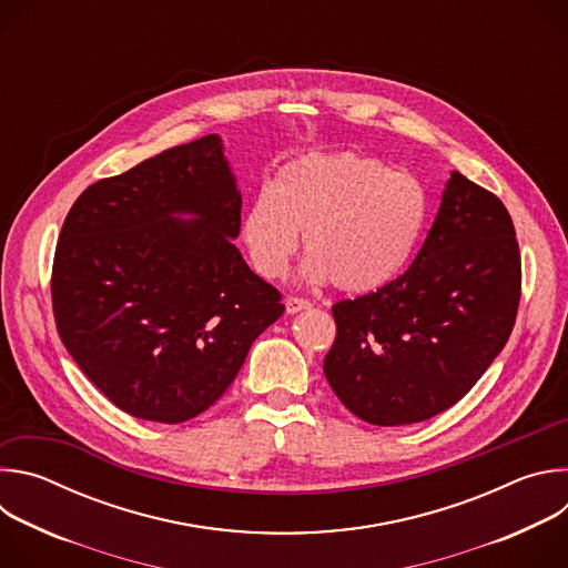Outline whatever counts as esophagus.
<instances>
[{
	"instance_id": "esophagus-1",
	"label": "esophagus",
	"mask_w": 568,
	"mask_h": 568,
	"mask_svg": "<svg viewBox=\"0 0 568 568\" xmlns=\"http://www.w3.org/2000/svg\"><path fill=\"white\" fill-rule=\"evenodd\" d=\"M312 303L307 301V298H298V296H287L285 298V310H287V314H296V312H301V310H307Z\"/></svg>"
}]
</instances>
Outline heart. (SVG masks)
Listing matches in <instances>:
<instances>
[{"mask_svg": "<svg viewBox=\"0 0 568 568\" xmlns=\"http://www.w3.org/2000/svg\"><path fill=\"white\" fill-rule=\"evenodd\" d=\"M427 215L429 197L414 175L355 152H310L252 195L240 235L254 270L281 278L305 231L303 276L368 294L407 267Z\"/></svg>", "mask_w": 568, "mask_h": 568, "instance_id": "heart-1", "label": "heart"}]
</instances>
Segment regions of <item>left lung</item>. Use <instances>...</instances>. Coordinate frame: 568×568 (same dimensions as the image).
<instances>
[{
	"instance_id": "8db88e82",
	"label": "left lung",
	"mask_w": 568,
	"mask_h": 568,
	"mask_svg": "<svg viewBox=\"0 0 568 568\" xmlns=\"http://www.w3.org/2000/svg\"><path fill=\"white\" fill-rule=\"evenodd\" d=\"M521 296V258L504 202L452 171L412 267L333 305L337 337L323 359L357 418L397 427L456 404L504 351Z\"/></svg>"
}]
</instances>
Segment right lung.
I'll return each instance as SVG.
<instances>
[{
  "mask_svg": "<svg viewBox=\"0 0 568 568\" xmlns=\"http://www.w3.org/2000/svg\"><path fill=\"white\" fill-rule=\"evenodd\" d=\"M240 206L222 139L206 134L92 184L67 213L55 326L121 412L164 425L200 416L285 312L233 245Z\"/></svg>",
  "mask_w": 568,
  "mask_h": 568,
  "instance_id": "1",
  "label": "right lung"
}]
</instances>
